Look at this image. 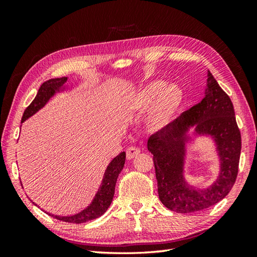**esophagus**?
Here are the masks:
<instances>
[{"instance_id":"obj_1","label":"esophagus","mask_w":257,"mask_h":257,"mask_svg":"<svg viewBox=\"0 0 257 257\" xmlns=\"http://www.w3.org/2000/svg\"><path fill=\"white\" fill-rule=\"evenodd\" d=\"M141 152V150L137 147H129L127 149V159H134L136 156H138Z\"/></svg>"}]
</instances>
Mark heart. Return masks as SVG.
<instances>
[{
  "label": "heart",
  "mask_w": 257,
  "mask_h": 257,
  "mask_svg": "<svg viewBox=\"0 0 257 257\" xmlns=\"http://www.w3.org/2000/svg\"><path fill=\"white\" fill-rule=\"evenodd\" d=\"M184 99L185 94L181 86L158 79L130 94L125 98L123 109L127 112L143 113L150 106L145 119L146 127L151 132H161L176 120Z\"/></svg>",
  "instance_id": "heart-1"
}]
</instances>
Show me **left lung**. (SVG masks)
Instances as JSON below:
<instances>
[{
	"label": "left lung",
	"instance_id": "obj_1",
	"mask_svg": "<svg viewBox=\"0 0 257 257\" xmlns=\"http://www.w3.org/2000/svg\"><path fill=\"white\" fill-rule=\"evenodd\" d=\"M206 77L202 101L148 140L159 199L177 213H194L216 204L228 194L237 177L242 145L233 103L209 70ZM199 138L211 139L219 158V174L205 188L192 187L184 176L187 145Z\"/></svg>",
	"mask_w": 257,
	"mask_h": 257
}]
</instances>
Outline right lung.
I'll return each instance as SVG.
<instances>
[{
    "mask_svg": "<svg viewBox=\"0 0 257 257\" xmlns=\"http://www.w3.org/2000/svg\"><path fill=\"white\" fill-rule=\"evenodd\" d=\"M66 81L67 77H62L53 78L50 80H46L45 83H43L40 87V89L37 91L34 100H33L31 102V105L25 109L23 117H22V122H24L25 120L32 117L33 114H35L37 111H40L42 108H44L46 103L56 94H61V92H64L66 90ZM124 161L125 152L122 151L109 162V165L107 166L105 170V173H103L99 189H98L94 199L90 202V204L85 207L84 210L76 213L74 215L68 216H59L54 214L50 215L53 216L54 219H57L59 221L75 223V224H80V223L95 220L97 217L101 216L111 204L117 178L119 176V173L121 172L123 169ZM33 203H34V202H33Z\"/></svg>",
    "mask_w": 257,
    "mask_h": 257,
    "instance_id": "obj_1",
    "label": "right lung"
}]
</instances>
